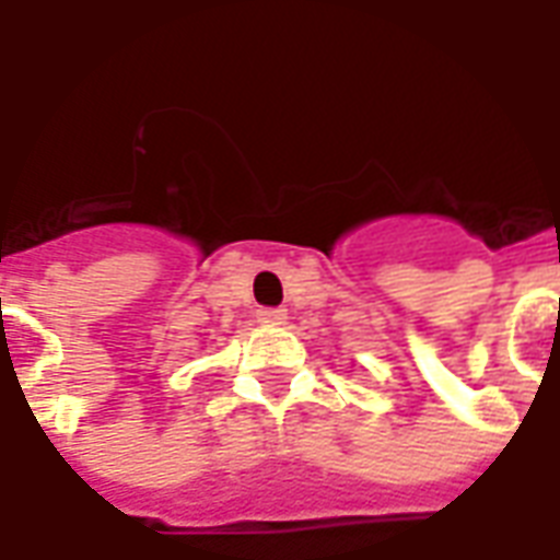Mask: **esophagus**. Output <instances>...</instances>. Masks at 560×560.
I'll return each instance as SVG.
<instances>
[{"instance_id": "esophagus-1", "label": "esophagus", "mask_w": 560, "mask_h": 560, "mask_svg": "<svg viewBox=\"0 0 560 560\" xmlns=\"http://www.w3.org/2000/svg\"><path fill=\"white\" fill-rule=\"evenodd\" d=\"M257 320H260V324H269V327H279V324L288 320V308H260V312H257Z\"/></svg>"}]
</instances>
